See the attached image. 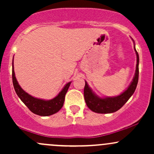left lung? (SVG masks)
<instances>
[{"instance_id": "1", "label": "left lung", "mask_w": 154, "mask_h": 154, "mask_svg": "<svg viewBox=\"0 0 154 154\" xmlns=\"http://www.w3.org/2000/svg\"><path fill=\"white\" fill-rule=\"evenodd\" d=\"M134 50L137 56V64H136L135 75L128 88L120 95L114 97L101 98L95 94L85 81V85L84 88V98L88 107L91 111L98 114H110V113L115 112L121 109L125 103L130 99V97L133 95L137 87L139 76V56L135 49V42H134Z\"/></svg>"}]
</instances>
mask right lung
I'll return each mask as SVG.
<instances>
[{
    "mask_svg": "<svg viewBox=\"0 0 154 154\" xmlns=\"http://www.w3.org/2000/svg\"><path fill=\"white\" fill-rule=\"evenodd\" d=\"M12 80L14 90L19 98L24 103L32 112L39 116H47L56 114L61 109L64 103L66 95L72 82L66 83L61 91L55 98L51 100H43L35 98L25 92L17 82L14 70V58L12 62Z\"/></svg>",
    "mask_w": 154,
    "mask_h": 154,
    "instance_id": "obj_1",
    "label": "right lung"
}]
</instances>
